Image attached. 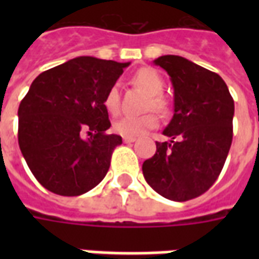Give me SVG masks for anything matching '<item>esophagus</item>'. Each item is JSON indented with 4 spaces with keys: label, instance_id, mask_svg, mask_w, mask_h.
Segmentation results:
<instances>
[{
    "label": "esophagus",
    "instance_id": "1",
    "mask_svg": "<svg viewBox=\"0 0 259 259\" xmlns=\"http://www.w3.org/2000/svg\"><path fill=\"white\" fill-rule=\"evenodd\" d=\"M136 137H123V143L129 144V143H135Z\"/></svg>",
    "mask_w": 259,
    "mask_h": 259
}]
</instances>
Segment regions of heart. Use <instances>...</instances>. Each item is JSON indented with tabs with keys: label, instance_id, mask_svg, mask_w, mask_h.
I'll return each instance as SVG.
<instances>
[{
	"label": "heart",
	"instance_id": "heart-1",
	"mask_svg": "<svg viewBox=\"0 0 259 259\" xmlns=\"http://www.w3.org/2000/svg\"><path fill=\"white\" fill-rule=\"evenodd\" d=\"M133 81L140 89L150 94L147 100L146 111H157L159 113L169 112V102L161 94L165 87L163 79L155 69L141 68L133 76ZM104 107L111 115H118L120 111V94L118 84H112L104 97ZM159 123L155 113H146L141 116H124L113 123V132L123 137H139L146 132L155 129Z\"/></svg>",
	"mask_w": 259,
	"mask_h": 259
}]
</instances>
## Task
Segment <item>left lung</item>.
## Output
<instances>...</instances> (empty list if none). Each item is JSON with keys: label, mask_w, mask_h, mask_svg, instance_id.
<instances>
[{"label": "left lung", "mask_w": 259, "mask_h": 259, "mask_svg": "<svg viewBox=\"0 0 259 259\" xmlns=\"http://www.w3.org/2000/svg\"><path fill=\"white\" fill-rule=\"evenodd\" d=\"M170 76L175 113L157 141V152L143 163L147 183L172 201L204 194L222 172L233 139L234 101L215 72L178 55L154 61Z\"/></svg>", "instance_id": "obj_1"}]
</instances>
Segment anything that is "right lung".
Here are the masks:
<instances>
[{
	"mask_svg": "<svg viewBox=\"0 0 259 259\" xmlns=\"http://www.w3.org/2000/svg\"><path fill=\"white\" fill-rule=\"evenodd\" d=\"M129 62L79 57L42 72L20 101L18 141L38 183L74 197L107 175L122 137L111 126L104 97ZM84 133L91 136L85 141Z\"/></svg>",
	"mask_w": 259,
	"mask_h": 259,
	"instance_id": "obj_1",
	"label": "right lung"
}]
</instances>
